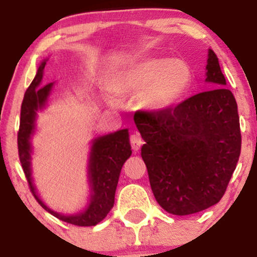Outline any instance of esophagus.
<instances>
[{"label": "esophagus", "mask_w": 257, "mask_h": 257, "mask_svg": "<svg viewBox=\"0 0 257 257\" xmlns=\"http://www.w3.org/2000/svg\"><path fill=\"white\" fill-rule=\"evenodd\" d=\"M129 141H131L132 149H133L134 152H138V150L141 149L142 145H143V139H142L141 134H139L138 132H134L131 136V138H129Z\"/></svg>", "instance_id": "1"}]
</instances>
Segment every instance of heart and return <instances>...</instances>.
Returning a JSON list of instances; mask_svg holds the SVG:
<instances>
[{
	"mask_svg": "<svg viewBox=\"0 0 257 257\" xmlns=\"http://www.w3.org/2000/svg\"><path fill=\"white\" fill-rule=\"evenodd\" d=\"M193 71L183 59L149 57L129 66L118 77L114 89L120 95L142 93L145 107L164 110L175 105L190 88Z\"/></svg>",
	"mask_w": 257,
	"mask_h": 257,
	"instance_id": "obj_1",
	"label": "heart"
}]
</instances>
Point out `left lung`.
Segmentation results:
<instances>
[{"instance_id":"1","label":"left lung","mask_w":257,"mask_h":257,"mask_svg":"<svg viewBox=\"0 0 257 257\" xmlns=\"http://www.w3.org/2000/svg\"><path fill=\"white\" fill-rule=\"evenodd\" d=\"M206 82L198 93L164 110H137L143 158L155 200L169 214L190 215L215 205L229 185L241 152L237 104L209 49Z\"/></svg>"}]
</instances>
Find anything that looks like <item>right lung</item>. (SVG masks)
Listing matches in <instances>:
<instances>
[{
    "instance_id": "add662e5",
    "label": "right lung",
    "mask_w": 257,
    "mask_h": 257,
    "mask_svg": "<svg viewBox=\"0 0 257 257\" xmlns=\"http://www.w3.org/2000/svg\"><path fill=\"white\" fill-rule=\"evenodd\" d=\"M46 61L41 63L35 79L27 88L23 97L22 105H21V120L20 129L17 134L18 144V157H20L21 165L23 173L28 181V186L43 209L47 210L49 214L58 217L62 221L68 224L77 225V226H94L98 222L102 221L110 209L114 205V195H115L116 184H118L120 170L125 160L132 155L131 144H129L128 129L118 131L115 133L108 136L99 137L95 139L92 147L89 160V178L92 185V195L88 208L78 215H61L54 212L41 201L36 194L35 186L31 178V134L35 129L36 110L45 107L49 93H51L53 83H48L46 85H41V80L43 77Z\"/></svg>"
}]
</instances>
